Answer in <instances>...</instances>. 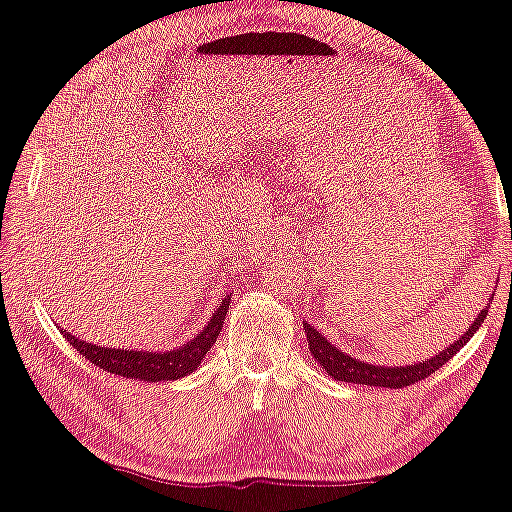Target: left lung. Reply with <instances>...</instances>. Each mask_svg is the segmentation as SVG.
<instances>
[{"label":"left lung","instance_id":"obj_1","mask_svg":"<svg viewBox=\"0 0 512 512\" xmlns=\"http://www.w3.org/2000/svg\"><path fill=\"white\" fill-rule=\"evenodd\" d=\"M485 316H487V309L480 311L476 321H473L469 325V330L462 335V339H457L453 346H448L446 351L436 355V358L422 360L420 365H406V367H376V365H369V362L348 358V355L339 351L337 346H332L328 339H325L311 323L302 321V328H305L309 351L314 353V358L321 362L325 372H328L335 381L360 383V385H381V388H406V385H413L422 379H427L429 374H434L436 369L446 365V362L453 358L459 348H462L473 337V332L480 328V323L485 321Z\"/></svg>","mask_w":512,"mask_h":512}]
</instances>
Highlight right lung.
<instances>
[{
  "mask_svg": "<svg viewBox=\"0 0 512 512\" xmlns=\"http://www.w3.org/2000/svg\"><path fill=\"white\" fill-rule=\"evenodd\" d=\"M231 298L221 300V307L214 311V316L207 321L201 335L191 339L180 348H173L168 353H150V351H127V348H103L90 342H80L78 337L69 335L62 330V335L80 355L96 365L103 372L115 376H127V379H143V381H175L182 379L198 369L205 353L210 351L212 344L217 342L221 328H224V318L228 311Z\"/></svg>",
  "mask_w": 512,
  "mask_h": 512,
  "instance_id": "add662e5",
  "label": "right lung"
}]
</instances>
